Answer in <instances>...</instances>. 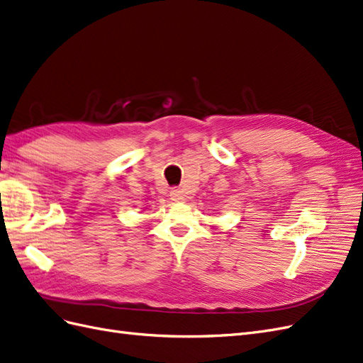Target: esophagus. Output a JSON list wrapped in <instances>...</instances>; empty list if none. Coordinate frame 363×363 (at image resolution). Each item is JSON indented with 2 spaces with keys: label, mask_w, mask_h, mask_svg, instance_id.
<instances>
[{
  "label": "esophagus",
  "mask_w": 363,
  "mask_h": 363,
  "mask_svg": "<svg viewBox=\"0 0 363 363\" xmlns=\"http://www.w3.org/2000/svg\"><path fill=\"white\" fill-rule=\"evenodd\" d=\"M169 196H171L172 201H183V200H184L183 192H182L180 189H172L171 194H169Z\"/></svg>",
  "instance_id": "obj_1"
}]
</instances>
